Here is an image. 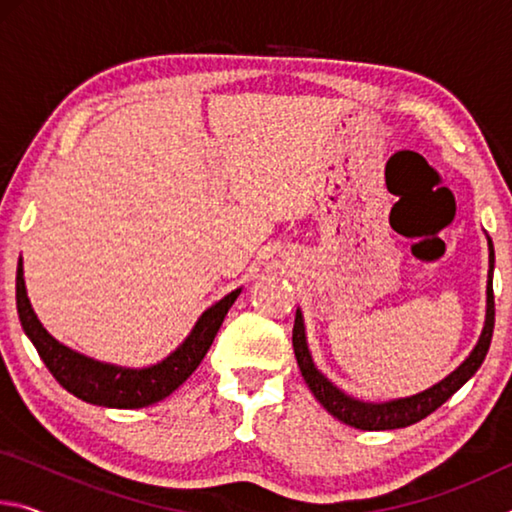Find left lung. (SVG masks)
<instances>
[{
    "label": "left lung",
    "instance_id": "8db88e82",
    "mask_svg": "<svg viewBox=\"0 0 512 512\" xmlns=\"http://www.w3.org/2000/svg\"><path fill=\"white\" fill-rule=\"evenodd\" d=\"M488 250H490V271H488V287H485V323H483L479 341H476L470 357H467L454 372H449V375L445 379H440L438 384L429 386L427 391L415 393L409 397H397V400H386V402H363L341 391L334 381H329L323 372L316 368L314 359H311L305 318H302V311L298 307L296 323H293V352H296L302 377H305L309 391L314 393L316 400L323 404L334 418H339L341 422L361 431H386V429L409 427V424H415L422 418H427V415L436 411L438 406H443L467 379L474 377V372L481 368L485 354H488V348H490L492 329H495V296H492L495 248H492L490 237H488Z\"/></svg>",
    "mask_w": 512,
    "mask_h": 512
}]
</instances>
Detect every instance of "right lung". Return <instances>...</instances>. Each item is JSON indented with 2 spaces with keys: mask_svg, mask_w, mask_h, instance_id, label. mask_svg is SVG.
Masks as SVG:
<instances>
[{
  "mask_svg": "<svg viewBox=\"0 0 512 512\" xmlns=\"http://www.w3.org/2000/svg\"><path fill=\"white\" fill-rule=\"evenodd\" d=\"M239 293L241 289L230 291L228 296L207 307L198 316L192 332L185 336V341L162 361L144 368H128L85 357V354L56 341L42 327L36 311L31 307L27 284H24L22 257L17 262L15 277L17 314H20L22 329L31 343L36 345L40 359L45 361L51 375L56 377L65 391L76 395L79 400L94 406H106V409H142V406L164 400L178 386H183L187 377L198 368V363L203 361L207 350H210L225 314L235 305Z\"/></svg>",
  "mask_w": 512,
  "mask_h": 512,
  "instance_id": "1",
  "label": "right lung"
}]
</instances>
